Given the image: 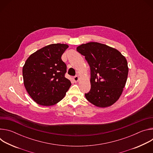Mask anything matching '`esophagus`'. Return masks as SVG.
<instances>
[{
  "mask_svg": "<svg viewBox=\"0 0 153 153\" xmlns=\"http://www.w3.org/2000/svg\"><path fill=\"white\" fill-rule=\"evenodd\" d=\"M73 80H74V81L75 82H77L79 81V77L77 76H74V77H73Z\"/></svg>",
  "mask_w": 153,
  "mask_h": 153,
  "instance_id": "esophagus-1",
  "label": "esophagus"
}]
</instances>
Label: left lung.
I'll use <instances>...</instances> for the list:
<instances>
[{
  "label": "left lung",
  "instance_id": "left-lung-1",
  "mask_svg": "<svg viewBox=\"0 0 153 153\" xmlns=\"http://www.w3.org/2000/svg\"><path fill=\"white\" fill-rule=\"evenodd\" d=\"M91 70V90L85 94L90 103L100 108L114 104L125 86L128 67L126 58L117 50L98 42L77 47Z\"/></svg>",
  "mask_w": 153,
  "mask_h": 153
}]
</instances>
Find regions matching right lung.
Here are the masks:
<instances>
[{
    "label": "right lung",
    "mask_w": 153,
    "mask_h": 153,
    "mask_svg": "<svg viewBox=\"0 0 153 153\" xmlns=\"http://www.w3.org/2000/svg\"><path fill=\"white\" fill-rule=\"evenodd\" d=\"M68 45L54 43L31 54L22 69L26 90L37 104L51 106L60 102L71 83L65 77L67 65L62 60Z\"/></svg>",
    "instance_id": "right-lung-1"
}]
</instances>
